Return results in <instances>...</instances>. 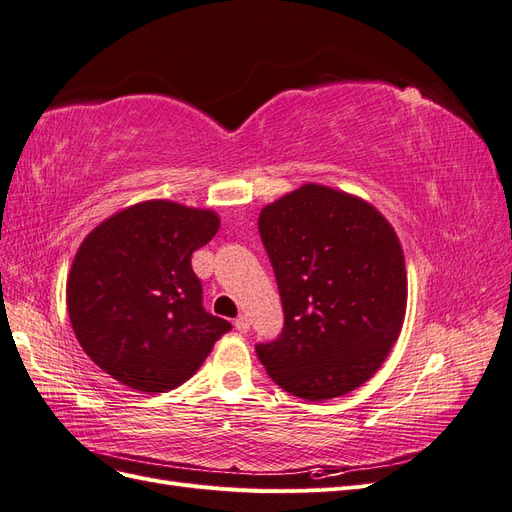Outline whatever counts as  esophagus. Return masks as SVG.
I'll use <instances>...</instances> for the list:
<instances>
[{"label": "esophagus", "mask_w": 512, "mask_h": 512, "mask_svg": "<svg viewBox=\"0 0 512 512\" xmlns=\"http://www.w3.org/2000/svg\"><path fill=\"white\" fill-rule=\"evenodd\" d=\"M235 329L237 331H241V333H247V331H250V320H247V316H239L237 320H235Z\"/></svg>", "instance_id": "obj_1"}]
</instances>
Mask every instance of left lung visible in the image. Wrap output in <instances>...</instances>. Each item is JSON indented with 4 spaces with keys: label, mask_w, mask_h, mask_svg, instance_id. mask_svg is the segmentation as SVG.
<instances>
[{
    "label": "left lung",
    "mask_w": 512,
    "mask_h": 512,
    "mask_svg": "<svg viewBox=\"0 0 512 512\" xmlns=\"http://www.w3.org/2000/svg\"><path fill=\"white\" fill-rule=\"evenodd\" d=\"M284 307V331L256 354L284 391L324 401L359 389L404 327L406 258L395 228L365 198L322 183L260 211Z\"/></svg>",
    "instance_id": "obj_1"
}]
</instances>
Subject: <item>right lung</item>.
Here are the masks:
<instances>
[{"label": "right lung", "mask_w": 512, "mask_h": 512, "mask_svg": "<svg viewBox=\"0 0 512 512\" xmlns=\"http://www.w3.org/2000/svg\"><path fill=\"white\" fill-rule=\"evenodd\" d=\"M218 228L213 209L153 198L113 213L76 250L66 284L74 335L128 389H177L232 329L205 312L192 271V254Z\"/></svg>", "instance_id": "obj_1"}]
</instances>
